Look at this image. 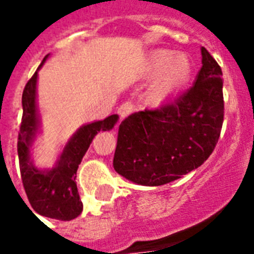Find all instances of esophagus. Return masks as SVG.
Wrapping results in <instances>:
<instances>
[{
    "mask_svg": "<svg viewBox=\"0 0 254 254\" xmlns=\"http://www.w3.org/2000/svg\"><path fill=\"white\" fill-rule=\"evenodd\" d=\"M134 110V106H133L132 102H125V103H122L120 106V109H118V113H120V116L121 118H127V116H130Z\"/></svg>",
    "mask_w": 254,
    "mask_h": 254,
    "instance_id": "obj_1",
    "label": "esophagus"
}]
</instances>
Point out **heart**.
<instances>
[{
	"instance_id": "obj_1",
	"label": "heart",
	"mask_w": 254,
	"mask_h": 254,
	"mask_svg": "<svg viewBox=\"0 0 254 254\" xmlns=\"http://www.w3.org/2000/svg\"><path fill=\"white\" fill-rule=\"evenodd\" d=\"M147 72L159 77L149 91V99L155 105L165 103L188 83L191 73V63L184 53L158 50L149 58Z\"/></svg>"
}]
</instances>
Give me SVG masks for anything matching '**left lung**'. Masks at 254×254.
Segmentation results:
<instances>
[{
  "label": "left lung",
  "instance_id": "1",
  "mask_svg": "<svg viewBox=\"0 0 254 254\" xmlns=\"http://www.w3.org/2000/svg\"><path fill=\"white\" fill-rule=\"evenodd\" d=\"M201 56V69L187 92L121 122L113 160L118 174L138 185L159 187L200 167L212 154L223 125V78L205 47Z\"/></svg>",
  "mask_w": 254,
  "mask_h": 254
}]
</instances>
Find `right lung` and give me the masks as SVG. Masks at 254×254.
Instances as JSON below:
<instances>
[{
  "mask_svg": "<svg viewBox=\"0 0 254 254\" xmlns=\"http://www.w3.org/2000/svg\"><path fill=\"white\" fill-rule=\"evenodd\" d=\"M43 58L41 66L46 61ZM36 78L38 72L27 81L23 91V117L17 138L20 173L23 187L31 207L42 216L72 220L83 211L76 184L78 165L92 143L95 134L100 130H110L116 125L118 116H110L103 121H96L80 127L64 149L57 166L49 171H39L30 162V147L38 130L36 117Z\"/></svg>",
  "mask_w": 254,
  "mask_h": 254,
  "instance_id": "right-lung-1",
  "label": "right lung"
}]
</instances>
